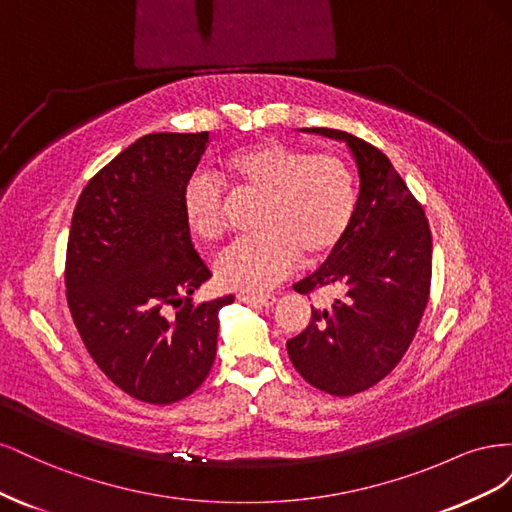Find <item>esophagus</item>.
I'll return each mask as SVG.
<instances>
[{
    "label": "esophagus",
    "mask_w": 512,
    "mask_h": 512,
    "mask_svg": "<svg viewBox=\"0 0 512 512\" xmlns=\"http://www.w3.org/2000/svg\"><path fill=\"white\" fill-rule=\"evenodd\" d=\"M239 301L250 303V305H273L275 303V294H254V292H241Z\"/></svg>",
    "instance_id": "esophagus-1"
}]
</instances>
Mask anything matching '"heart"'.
Wrapping results in <instances>:
<instances>
[{
	"label": "heart",
	"mask_w": 512,
	"mask_h": 512,
	"mask_svg": "<svg viewBox=\"0 0 512 512\" xmlns=\"http://www.w3.org/2000/svg\"><path fill=\"white\" fill-rule=\"evenodd\" d=\"M232 190L258 196V232L232 243L215 260L224 288L262 292L288 275L299 254L318 260L342 243L356 211L352 168L333 153H307L282 141H260L228 153L222 162ZM183 218L205 243L226 230L222 181L196 173L183 185Z\"/></svg>",
	"instance_id": "obj_1"
}]
</instances>
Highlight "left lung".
Returning a JSON list of instances; mask_svg holds the SVG:
<instances>
[{
    "label": "left lung",
    "instance_id": "obj_1",
    "mask_svg": "<svg viewBox=\"0 0 512 512\" xmlns=\"http://www.w3.org/2000/svg\"><path fill=\"white\" fill-rule=\"evenodd\" d=\"M346 141L361 192L352 224L324 265L294 284L301 294L342 288L329 307L312 309L305 331L286 342L305 382L350 397L378 384L404 359L431 288V230L384 153L342 130L309 128Z\"/></svg>",
    "mask_w": 512,
    "mask_h": 512
}]
</instances>
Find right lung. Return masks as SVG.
Returning <instances> with one entry per match:
<instances>
[{
    "label": "right lung",
    "instance_id": "obj_1",
    "mask_svg": "<svg viewBox=\"0 0 512 512\" xmlns=\"http://www.w3.org/2000/svg\"><path fill=\"white\" fill-rule=\"evenodd\" d=\"M209 132L138 138L89 179L72 213L66 299L106 378L145 404L168 406L209 376L218 312L232 294L194 303L211 273L194 250L181 192Z\"/></svg>",
    "mask_w": 512,
    "mask_h": 512
}]
</instances>
